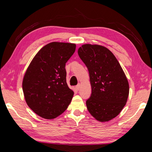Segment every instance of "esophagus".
Listing matches in <instances>:
<instances>
[{"mask_svg": "<svg viewBox=\"0 0 152 152\" xmlns=\"http://www.w3.org/2000/svg\"><path fill=\"white\" fill-rule=\"evenodd\" d=\"M80 84L78 83V84H77V85L76 86V89L77 90V91H79V89H80Z\"/></svg>", "mask_w": 152, "mask_h": 152, "instance_id": "obj_1", "label": "esophagus"}]
</instances>
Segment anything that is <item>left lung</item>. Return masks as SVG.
<instances>
[{"mask_svg":"<svg viewBox=\"0 0 152 152\" xmlns=\"http://www.w3.org/2000/svg\"><path fill=\"white\" fill-rule=\"evenodd\" d=\"M79 57L88 70L92 93L86 102L87 109L100 122L114 119L127 101L129 82L119 61L109 49L84 44Z\"/></svg>","mask_w":152,"mask_h":152,"instance_id":"1","label":"left lung"}]
</instances>
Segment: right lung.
<instances>
[{"instance_id": "obj_1", "label": "right lung", "mask_w": 152, "mask_h": 152, "mask_svg": "<svg viewBox=\"0 0 152 152\" xmlns=\"http://www.w3.org/2000/svg\"><path fill=\"white\" fill-rule=\"evenodd\" d=\"M76 44L51 42L35 56L23 80L27 104L46 119H55L65 111L74 92L66 82V63L74 54Z\"/></svg>"}]
</instances>
